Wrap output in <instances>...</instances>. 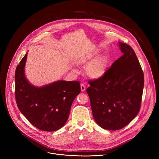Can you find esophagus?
Instances as JSON below:
<instances>
[{"label": "esophagus", "mask_w": 159, "mask_h": 159, "mask_svg": "<svg viewBox=\"0 0 159 159\" xmlns=\"http://www.w3.org/2000/svg\"><path fill=\"white\" fill-rule=\"evenodd\" d=\"M80 89H81V91H84L86 90V86H84V84H82L80 85Z\"/></svg>", "instance_id": "34e87169"}]
</instances>
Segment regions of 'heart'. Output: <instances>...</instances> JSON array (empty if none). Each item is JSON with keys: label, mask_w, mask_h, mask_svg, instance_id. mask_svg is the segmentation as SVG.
Here are the masks:
<instances>
[{"label": "heart", "mask_w": 159, "mask_h": 159, "mask_svg": "<svg viewBox=\"0 0 159 159\" xmlns=\"http://www.w3.org/2000/svg\"><path fill=\"white\" fill-rule=\"evenodd\" d=\"M91 58L88 56L79 61V63H86ZM106 71V62L104 58H98L89 63L86 68V73L91 79H99L102 77Z\"/></svg>", "instance_id": "b5f03b06"}]
</instances>
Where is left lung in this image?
Here are the masks:
<instances>
[{"label":"left lung","instance_id":"left-lung-1","mask_svg":"<svg viewBox=\"0 0 159 159\" xmlns=\"http://www.w3.org/2000/svg\"><path fill=\"white\" fill-rule=\"evenodd\" d=\"M123 55L103 76L89 80L86 89L93 118L105 129L124 128L138 115L144 84V73L134 50L119 43Z\"/></svg>","mask_w":159,"mask_h":159}]
</instances>
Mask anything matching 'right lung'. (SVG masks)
<instances>
[{"mask_svg": "<svg viewBox=\"0 0 159 159\" xmlns=\"http://www.w3.org/2000/svg\"><path fill=\"white\" fill-rule=\"evenodd\" d=\"M27 54L16 67L15 99L19 110L37 128L45 131L61 129L68 119L72 103L80 93L79 81L58 80L37 88L24 75Z\"/></svg>", "mask_w": 159, "mask_h": 159, "instance_id": "right-lung-1", "label": "right lung"}]
</instances>
